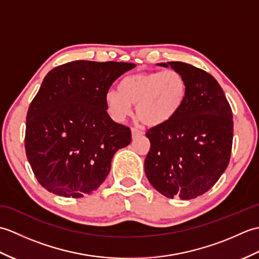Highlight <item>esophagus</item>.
Masks as SVG:
<instances>
[{
	"mask_svg": "<svg viewBox=\"0 0 259 259\" xmlns=\"http://www.w3.org/2000/svg\"><path fill=\"white\" fill-rule=\"evenodd\" d=\"M131 134H133V138H136V137L142 135L141 131L137 128H131Z\"/></svg>",
	"mask_w": 259,
	"mask_h": 259,
	"instance_id": "obj_1",
	"label": "esophagus"
}]
</instances>
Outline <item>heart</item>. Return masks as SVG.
<instances>
[{"label": "heart", "instance_id": "heart-1", "mask_svg": "<svg viewBox=\"0 0 259 259\" xmlns=\"http://www.w3.org/2000/svg\"><path fill=\"white\" fill-rule=\"evenodd\" d=\"M187 82L176 70L138 72L126 75L120 81L119 91L106 93L109 114L122 121L136 106L140 122L149 126L167 123L178 113L186 100Z\"/></svg>", "mask_w": 259, "mask_h": 259}]
</instances>
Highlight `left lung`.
Returning <instances> with one entry per match:
<instances>
[{"instance_id":"8db88e82","label":"left lung","mask_w":259,"mask_h":259,"mask_svg":"<svg viewBox=\"0 0 259 259\" xmlns=\"http://www.w3.org/2000/svg\"><path fill=\"white\" fill-rule=\"evenodd\" d=\"M167 64L183 74L188 91L171 120L147 130L150 150L145 171L160 194L187 200L207 192L226 170L233 148V111L211 74L184 62Z\"/></svg>"}]
</instances>
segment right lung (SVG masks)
Listing matches in <instances>:
<instances>
[{"label": "right lung", "mask_w": 259, "mask_h": 259, "mask_svg": "<svg viewBox=\"0 0 259 259\" xmlns=\"http://www.w3.org/2000/svg\"><path fill=\"white\" fill-rule=\"evenodd\" d=\"M135 67L78 60L46 75L27 110L24 138L27 160L43 188L80 198L107 178L115 151L131 142V130L110 118L104 98Z\"/></svg>", "instance_id": "1"}]
</instances>
